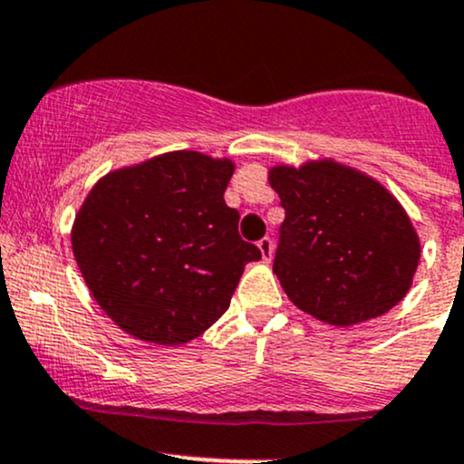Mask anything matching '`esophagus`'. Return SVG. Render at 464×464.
<instances>
[{"mask_svg": "<svg viewBox=\"0 0 464 464\" xmlns=\"http://www.w3.org/2000/svg\"><path fill=\"white\" fill-rule=\"evenodd\" d=\"M257 246H259V251H262L264 262H271V257H273V240H271V237H262V240L257 242Z\"/></svg>", "mask_w": 464, "mask_h": 464, "instance_id": "34e87169", "label": "esophagus"}]
</instances>
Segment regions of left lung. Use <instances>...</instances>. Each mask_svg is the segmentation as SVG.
Segmentation results:
<instances>
[{
  "label": "left lung",
  "instance_id": "left-lung-1",
  "mask_svg": "<svg viewBox=\"0 0 464 464\" xmlns=\"http://www.w3.org/2000/svg\"><path fill=\"white\" fill-rule=\"evenodd\" d=\"M268 182L286 211L273 273L295 306L354 325L405 297L420 242L385 187L334 160L273 167Z\"/></svg>",
  "mask_w": 464,
  "mask_h": 464
}]
</instances>
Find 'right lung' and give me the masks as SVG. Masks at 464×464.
Returning <instances> with one entry per match:
<instances>
[{"label":"right lung","mask_w":464,"mask_h":464,"mask_svg":"<svg viewBox=\"0 0 464 464\" xmlns=\"http://www.w3.org/2000/svg\"><path fill=\"white\" fill-rule=\"evenodd\" d=\"M233 162L169 151L101 178L72 227V251L105 314L140 341L178 345L227 313L256 244L224 191Z\"/></svg>","instance_id":"1"}]
</instances>
